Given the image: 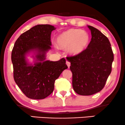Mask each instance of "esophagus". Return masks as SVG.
Returning a JSON list of instances; mask_svg holds the SVG:
<instances>
[{"instance_id":"1","label":"esophagus","mask_w":125,"mask_h":125,"mask_svg":"<svg viewBox=\"0 0 125 125\" xmlns=\"http://www.w3.org/2000/svg\"><path fill=\"white\" fill-rule=\"evenodd\" d=\"M66 64H67V65L68 67L70 68V65H71V64H70V62H69L68 61H66Z\"/></svg>"}]
</instances>
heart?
<instances>
[{
	"label": "heart",
	"mask_w": 125,
	"mask_h": 125,
	"mask_svg": "<svg viewBox=\"0 0 125 125\" xmlns=\"http://www.w3.org/2000/svg\"><path fill=\"white\" fill-rule=\"evenodd\" d=\"M90 43V36L87 32L79 29H69L57 38V44L60 48L67 49L69 54L78 55L83 52Z\"/></svg>",
	"instance_id": "b5f03b06"
}]
</instances>
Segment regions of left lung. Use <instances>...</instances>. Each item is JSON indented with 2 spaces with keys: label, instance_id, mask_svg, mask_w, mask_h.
Instances as JSON below:
<instances>
[{
  "label": "left lung",
  "instance_id": "left-lung-1",
  "mask_svg": "<svg viewBox=\"0 0 125 125\" xmlns=\"http://www.w3.org/2000/svg\"><path fill=\"white\" fill-rule=\"evenodd\" d=\"M92 39L83 52L68 57L72 73V87L78 94L90 95L103 89L112 70L114 54L108 38L99 30L87 26Z\"/></svg>",
  "mask_w": 125,
  "mask_h": 125
}]
</instances>
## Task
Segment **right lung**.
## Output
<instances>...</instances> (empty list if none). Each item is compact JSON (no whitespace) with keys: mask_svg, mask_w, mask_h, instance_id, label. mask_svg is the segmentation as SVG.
<instances>
[{"mask_svg":"<svg viewBox=\"0 0 125 125\" xmlns=\"http://www.w3.org/2000/svg\"><path fill=\"white\" fill-rule=\"evenodd\" d=\"M55 28L49 24L37 25L20 35L11 53L14 79L27 97L43 99L53 92L54 82L68 68L64 58L59 61L46 60L50 50L51 33ZM33 52V64L27 62L26 55Z\"/></svg>","mask_w":125,"mask_h":125,"instance_id":"right-lung-1","label":"right lung"}]
</instances>
